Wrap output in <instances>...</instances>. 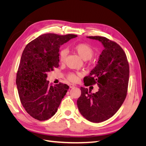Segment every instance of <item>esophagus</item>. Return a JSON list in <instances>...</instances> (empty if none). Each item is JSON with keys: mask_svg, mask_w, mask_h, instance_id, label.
<instances>
[{"mask_svg": "<svg viewBox=\"0 0 146 146\" xmlns=\"http://www.w3.org/2000/svg\"><path fill=\"white\" fill-rule=\"evenodd\" d=\"M74 87H75V85H74V84H72V83L69 84V88H73Z\"/></svg>", "mask_w": 146, "mask_h": 146, "instance_id": "obj_1", "label": "esophagus"}]
</instances>
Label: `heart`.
Listing matches in <instances>:
<instances>
[{"instance_id": "b5f03b06", "label": "heart", "mask_w": 146, "mask_h": 146, "mask_svg": "<svg viewBox=\"0 0 146 146\" xmlns=\"http://www.w3.org/2000/svg\"><path fill=\"white\" fill-rule=\"evenodd\" d=\"M73 49L83 60H88L91 59L94 55L93 48L86 43L77 44L73 47ZM67 54L68 52L66 49H63L60 52L59 57L61 63L64 62ZM68 78L70 81L74 82L78 80V77L74 73H70L68 74Z\"/></svg>"}]
</instances>
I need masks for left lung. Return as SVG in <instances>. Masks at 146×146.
<instances>
[{
    "label": "left lung",
    "mask_w": 146,
    "mask_h": 146,
    "mask_svg": "<svg viewBox=\"0 0 146 146\" xmlns=\"http://www.w3.org/2000/svg\"><path fill=\"white\" fill-rule=\"evenodd\" d=\"M102 43L104 49L98 64L83 79L85 86L97 84L99 91L81 87L77 104L79 111L88 121L99 123L112 117L124 101L129 80V66L121 46L103 36H87Z\"/></svg>",
    "instance_id": "8db88e82"
}]
</instances>
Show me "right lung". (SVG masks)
I'll return each instance as SVG.
<instances>
[{"label":"right lung","mask_w":146,"mask_h":146,"mask_svg":"<svg viewBox=\"0 0 146 146\" xmlns=\"http://www.w3.org/2000/svg\"><path fill=\"white\" fill-rule=\"evenodd\" d=\"M77 36L44 34L24 48L16 83L22 105L37 120H47L54 116L69 89V86L60 83L53 86L46 78L47 72L58 67L60 46Z\"/></svg>","instance_id":"add662e5"}]
</instances>
